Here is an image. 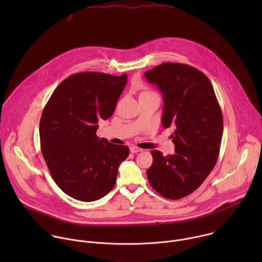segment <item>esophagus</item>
Masks as SVG:
<instances>
[{"label": "esophagus", "instance_id": "1", "mask_svg": "<svg viewBox=\"0 0 262 262\" xmlns=\"http://www.w3.org/2000/svg\"><path fill=\"white\" fill-rule=\"evenodd\" d=\"M129 149H130V152L132 154H138V152L143 151V149H141L139 147H136V146H132Z\"/></svg>", "mask_w": 262, "mask_h": 262}]
</instances>
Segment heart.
Returning <instances> with one entry per match:
<instances>
[{"label":"heart","instance_id":"1","mask_svg":"<svg viewBox=\"0 0 262 262\" xmlns=\"http://www.w3.org/2000/svg\"><path fill=\"white\" fill-rule=\"evenodd\" d=\"M150 93H152V92H144V93H142V94H150Z\"/></svg>","mask_w":262,"mask_h":262}]
</instances>
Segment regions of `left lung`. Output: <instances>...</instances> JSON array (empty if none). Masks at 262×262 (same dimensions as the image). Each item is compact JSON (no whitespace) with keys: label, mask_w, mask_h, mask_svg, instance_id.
<instances>
[{"label":"left lung","mask_w":262,"mask_h":262,"mask_svg":"<svg viewBox=\"0 0 262 262\" xmlns=\"http://www.w3.org/2000/svg\"><path fill=\"white\" fill-rule=\"evenodd\" d=\"M144 77L163 94V126L175 129L174 155L151 150L154 162L147 178L163 197L177 200L196 191L215 166L223 135L222 111L210 81L195 67L166 62Z\"/></svg>","instance_id":"1"}]
</instances>
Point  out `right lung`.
<instances>
[{
    "mask_svg": "<svg viewBox=\"0 0 262 262\" xmlns=\"http://www.w3.org/2000/svg\"><path fill=\"white\" fill-rule=\"evenodd\" d=\"M126 79V73H74L56 88L43 108L42 156L54 181L74 199L91 202L105 196L128 157L127 146L96 136L98 120L113 115Z\"/></svg>",
    "mask_w": 262,
    "mask_h": 262,
    "instance_id": "right-lung-1",
    "label": "right lung"
}]
</instances>
